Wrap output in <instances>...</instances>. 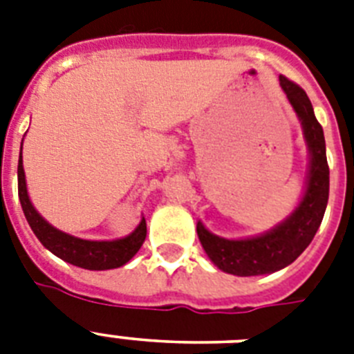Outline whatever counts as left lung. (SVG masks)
<instances>
[{"label": "left lung", "instance_id": "left-lung-1", "mask_svg": "<svg viewBox=\"0 0 354 354\" xmlns=\"http://www.w3.org/2000/svg\"><path fill=\"white\" fill-rule=\"evenodd\" d=\"M279 84L301 122L308 150L307 182L299 204L277 226L246 239H224L211 233L200 221L196 222L200 244L211 263L222 272L239 277L274 274L294 263L313 242L329 200V165L324 128L314 115L310 99L299 86L283 75L279 77Z\"/></svg>", "mask_w": 354, "mask_h": 354}]
</instances>
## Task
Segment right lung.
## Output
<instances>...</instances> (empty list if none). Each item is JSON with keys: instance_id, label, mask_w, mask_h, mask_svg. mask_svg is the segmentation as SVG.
I'll return each instance as SVG.
<instances>
[{"instance_id": "add662e5", "label": "right lung", "mask_w": 354, "mask_h": 354, "mask_svg": "<svg viewBox=\"0 0 354 354\" xmlns=\"http://www.w3.org/2000/svg\"><path fill=\"white\" fill-rule=\"evenodd\" d=\"M24 145V141H21ZM18 196L21 202L24 215L29 222L30 230L36 239L44 244L51 253L60 257L66 263L86 270H112L127 264L130 259L143 246L147 236V222L145 216L130 235L115 239V241H86L79 236L69 235L51 226L44 216L35 209L27 193V182H25L24 160L19 154L18 160Z\"/></svg>"}]
</instances>
